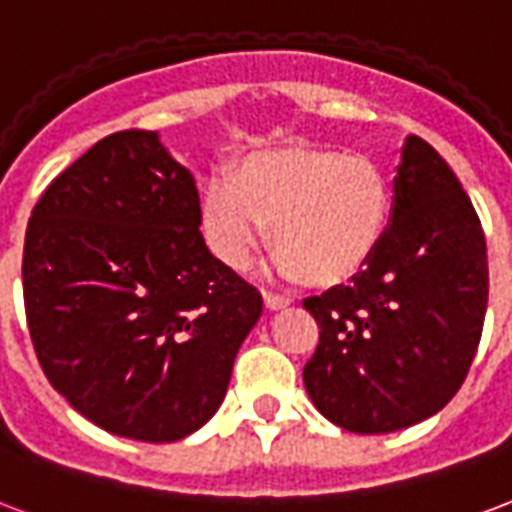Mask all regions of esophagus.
I'll list each match as a JSON object with an SVG mask.
<instances>
[{
    "mask_svg": "<svg viewBox=\"0 0 512 512\" xmlns=\"http://www.w3.org/2000/svg\"><path fill=\"white\" fill-rule=\"evenodd\" d=\"M263 304H266L268 312H279V309H287V306H290V298H285V295L263 293Z\"/></svg>",
    "mask_w": 512,
    "mask_h": 512,
    "instance_id": "34e87169",
    "label": "esophagus"
}]
</instances>
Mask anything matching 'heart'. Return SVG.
Returning <instances> with one entry per match:
<instances>
[{"mask_svg":"<svg viewBox=\"0 0 512 512\" xmlns=\"http://www.w3.org/2000/svg\"><path fill=\"white\" fill-rule=\"evenodd\" d=\"M391 219V181L363 151L285 146L238 162L233 181L200 192V227L211 252L233 271L268 238L279 268L314 287H339L363 274Z\"/></svg>","mask_w":512,"mask_h":512,"instance_id":"obj_1","label":"heart"}]
</instances>
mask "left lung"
<instances>
[{
	"label": "left lung",
	"mask_w": 512,
	"mask_h": 512,
	"mask_svg": "<svg viewBox=\"0 0 512 512\" xmlns=\"http://www.w3.org/2000/svg\"><path fill=\"white\" fill-rule=\"evenodd\" d=\"M488 304L486 236L450 165L410 135L393 217L350 285L306 298L320 344L304 385L325 418L388 434L437 415L467 377Z\"/></svg>",
	"instance_id": "left-lung-1"
}]
</instances>
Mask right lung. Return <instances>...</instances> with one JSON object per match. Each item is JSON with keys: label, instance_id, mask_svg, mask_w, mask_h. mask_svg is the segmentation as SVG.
<instances>
[{"label": "right lung", "instance_id": "obj_1", "mask_svg": "<svg viewBox=\"0 0 512 512\" xmlns=\"http://www.w3.org/2000/svg\"><path fill=\"white\" fill-rule=\"evenodd\" d=\"M24 304L45 377L83 418L140 442L198 431L263 314L208 252L195 179L157 132H113L32 211Z\"/></svg>", "mask_w": 512, "mask_h": 512}]
</instances>
